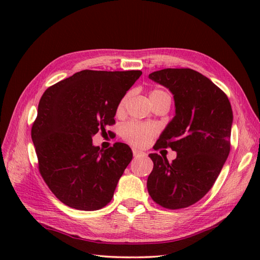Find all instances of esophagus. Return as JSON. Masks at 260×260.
<instances>
[{
	"instance_id": "34e87169",
	"label": "esophagus",
	"mask_w": 260,
	"mask_h": 260,
	"mask_svg": "<svg viewBox=\"0 0 260 260\" xmlns=\"http://www.w3.org/2000/svg\"><path fill=\"white\" fill-rule=\"evenodd\" d=\"M133 154H134V156L135 157H139V156H143L144 155V152H141V151H139V150H136V148H133Z\"/></svg>"
}]
</instances>
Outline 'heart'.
<instances>
[{
  "mask_svg": "<svg viewBox=\"0 0 260 260\" xmlns=\"http://www.w3.org/2000/svg\"><path fill=\"white\" fill-rule=\"evenodd\" d=\"M168 95L167 92L161 90V89H153L150 92V98L151 102L153 103L155 99ZM127 99H128V95H125L123 98L120 99L119 103L117 104V107H116V113L120 114L124 112ZM156 134V129L154 128L152 125L147 124H142V123H136V121H131V123L126 124L123 128V137L131 144L137 147H144L148 143L152 141V139Z\"/></svg>",
  "mask_w": 260,
  "mask_h": 260,
  "instance_id": "1",
  "label": "heart"
}]
</instances>
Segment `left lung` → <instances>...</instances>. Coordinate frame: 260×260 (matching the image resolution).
Returning a JSON list of instances; mask_svg holds the SVG:
<instances>
[{
  "label": "left lung",
  "mask_w": 260,
  "mask_h": 260,
  "mask_svg": "<svg viewBox=\"0 0 260 260\" xmlns=\"http://www.w3.org/2000/svg\"><path fill=\"white\" fill-rule=\"evenodd\" d=\"M148 78L169 88L175 103V116L154 150L176 152L172 163L156 153L148 155L154 163L148 194L163 208H187L210 191L229 155L233 109L227 95L193 69H162Z\"/></svg>",
  "instance_id": "left-lung-1"
}]
</instances>
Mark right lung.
I'll return each mask as SVG.
<instances>
[{"instance_id":"right-lung-1","label":"right lung","mask_w":260,"mask_h":260,"mask_svg":"<svg viewBox=\"0 0 260 260\" xmlns=\"http://www.w3.org/2000/svg\"><path fill=\"white\" fill-rule=\"evenodd\" d=\"M141 75L81 70L43 92L31 137L39 172L66 206L93 211L112 200L133 152L124 143L101 150L92 136L115 124L117 104Z\"/></svg>"}]
</instances>
